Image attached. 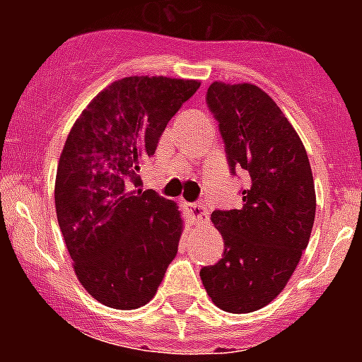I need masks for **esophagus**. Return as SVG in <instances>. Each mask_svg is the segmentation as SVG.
I'll list each match as a JSON object with an SVG mask.
<instances>
[{"mask_svg":"<svg viewBox=\"0 0 362 362\" xmlns=\"http://www.w3.org/2000/svg\"><path fill=\"white\" fill-rule=\"evenodd\" d=\"M187 210L190 214L192 221H196V223H206L209 221V209H206V204L203 201H197V203H187Z\"/></svg>","mask_w":362,"mask_h":362,"instance_id":"1","label":"esophagus"}]
</instances>
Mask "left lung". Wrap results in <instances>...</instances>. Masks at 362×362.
I'll use <instances>...</instances> for the list:
<instances>
[{
  "label": "left lung",
  "instance_id": "obj_1",
  "mask_svg": "<svg viewBox=\"0 0 362 362\" xmlns=\"http://www.w3.org/2000/svg\"><path fill=\"white\" fill-rule=\"evenodd\" d=\"M206 103L232 174L245 170L243 206L212 212L225 254L199 272L217 308L250 313L284 290L308 246L315 187L308 156L276 101L252 83L214 81Z\"/></svg>",
  "mask_w": 362,
  "mask_h": 362
}]
</instances>
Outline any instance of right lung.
<instances>
[{
    "label": "right lung",
    "mask_w": 362,
    "mask_h": 362,
    "mask_svg": "<svg viewBox=\"0 0 362 362\" xmlns=\"http://www.w3.org/2000/svg\"><path fill=\"white\" fill-rule=\"evenodd\" d=\"M201 83L130 76L108 85L76 119L56 174V214L83 288L101 305H146L177 254V204L139 188L143 159Z\"/></svg>",
    "instance_id": "add662e5"
}]
</instances>
